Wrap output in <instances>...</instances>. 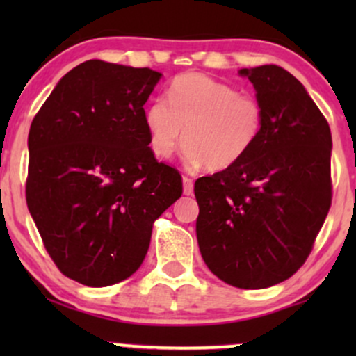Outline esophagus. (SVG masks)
Instances as JSON below:
<instances>
[{
	"label": "esophagus",
	"instance_id": "esophagus-1",
	"mask_svg": "<svg viewBox=\"0 0 356 356\" xmlns=\"http://www.w3.org/2000/svg\"><path fill=\"white\" fill-rule=\"evenodd\" d=\"M182 191L186 195H191L194 192V184H192V179L182 177Z\"/></svg>",
	"mask_w": 356,
	"mask_h": 356
}]
</instances>
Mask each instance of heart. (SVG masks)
<instances>
[{"label":"heart","mask_w":356,"mask_h":356,"mask_svg":"<svg viewBox=\"0 0 356 356\" xmlns=\"http://www.w3.org/2000/svg\"><path fill=\"white\" fill-rule=\"evenodd\" d=\"M155 157L167 159L184 144L189 169L226 170L246 157L261 136L264 112L256 99L204 73L175 76L167 100L155 99L144 112Z\"/></svg>","instance_id":"obj_1"}]
</instances>
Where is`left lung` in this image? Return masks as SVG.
<instances>
[{"label":"left lung","mask_w":356,"mask_h":356,"mask_svg":"<svg viewBox=\"0 0 356 356\" xmlns=\"http://www.w3.org/2000/svg\"><path fill=\"white\" fill-rule=\"evenodd\" d=\"M264 112L229 169L195 181L204 263L224 283L263 289L303 266L332 206V132L300 80L276 65L241 68Z\"/></svg>","instance_id":"obj_1"}]
</instances>
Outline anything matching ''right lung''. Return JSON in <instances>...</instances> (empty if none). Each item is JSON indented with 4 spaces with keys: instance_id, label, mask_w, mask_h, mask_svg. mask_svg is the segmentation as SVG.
Here are the masks:
<instances>
[{
    "instance_id": "obj_1",
    "label": "right lung",
    "mask_w": 356,
    "mask_h": 356,
    "mask_svg": "<svg viewBox=\"0 0 356 356\" xmlns=\"http://www.w3.org/2000/svg\"><path fill=\"white\" fill-rule=\"evenodd\" d=\"M162 73L88 60L53 88L28 134L26 204L65 276L92 288L140 268L182 179L149 147L144 105Z\"/></svg>"
}]
</instances>
